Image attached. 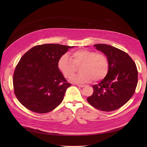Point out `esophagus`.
Returning a JSON list of instances; mask_svg holds the SVG:
<instances>
[{
	"label": "esophagus",
	"instance_id": "esophagus-1",
	"mask_svg": "<svg viewBox=\"0 0 147 147\" xmlns=\"http://www.w3.org/2000/svg\"><path fill=\"white\" fill-rule=\"evenodd\" d=\"M77 86L79 87H81V88H82L85 86V85H83V84H77Z\"/></svg>",
	"mask_w": 147,
	"mask_h": 147
}]
</instances>
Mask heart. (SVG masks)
<instances>
[{
    "mask_svg": "<svg viewBox=\"0 0 147 147\" xmlns=\"http://www.w3.org/2000/svg\"><path fill=\"white\" fill-rule=\"evenodd\" d=\"M71 58L67 55L61 56L58 61V67L64 76L70 78L75 72L76 66L82 65V74L72 77L71 81L76 83H88L102 80L108 74L109 62L102 53L87 49H80L71 53Z\"/></svg>",
    "mask_w": 147,
    "mask_h": 147,
    "instance_id": "heart-1",
    "label": "heart"
}]
</instances>
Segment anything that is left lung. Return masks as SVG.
Masks as SVG:
<instances>
[{
  "instance_id": "obj_1",
  "label": "left lung",
  "mask_w": 147,
  "mask_h": 147,
  "mask_svg": "<svg viewBox=\"0 0 147 147\" xmlns=\"http://www.w3.org/2000/svg\"><path fill=\"white\" fill-rule=\"evenodd\" d=\"M96 49L106 55L109 62L107 75L92 86L93 94L87 98L95 108L105 112L119 109L134 94L138 82L134 61L124 51L107 44H95Z\"/></svg>"
}]
</instances>
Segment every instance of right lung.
Returning a JSON list of instances; mask_svg holds the SVG:
<instances>
[{
  "mask_svg": "<svg viewBox=\"0 0 147 147\" xmlns=\"http://www.w3.org/2000/svg\"><path fill=\"white\" fill-rule=\"evenodd\" d=\"M72 48L54 44L37 45L21 58L14 70L13 87L17 98L27 109L45 113L62 102L71 84L60 71L58 61Z\"/></svg>",
  "mask_w": 147,
  "mask_h": 147,
  "instance_id": "obj_1",
  "label": "right lung"
}]
</instances>
